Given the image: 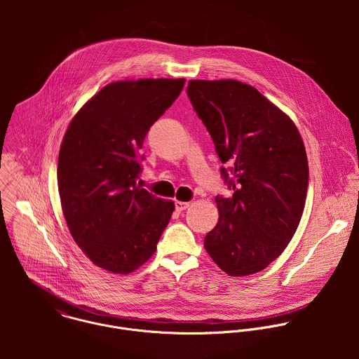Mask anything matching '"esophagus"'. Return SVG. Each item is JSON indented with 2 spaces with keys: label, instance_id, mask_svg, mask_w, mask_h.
<instances>
[{
  "label": "esophagus",
  "instance_id": "1",
  "mask_svg": "<svg viewBox=\"0 0 359 359\" xmlns=\"http://www.w3.org/2000/svg\"><path fill=\"white\" fill-rule=\"evenodd\" d=\"M188 207H189L188 202H180V201L175 202V210H177V211H184V210L188 208Z\"/></svg>",
  "mask_w": 359,
  "mask_h": 359
}]
</instances>
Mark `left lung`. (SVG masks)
<instances>
[{"instance_id": "obj_1", "label": "left lung", "mask_w": 359, "mask_h": 359, "mask_svg": "<svg viewBox=\"0 0 359 359\" xmlns=\"http://www.w3.org/2000/svg\"><path fill=\"white\" fill-rule=\"evenodd\" d=\"M187 94L232 191L215 198L219 218L205 252L231 276L256 273L282 255L300 224L309 177L303 140L279 107L238 80H192Z\"/></svg>"}]
</instances>
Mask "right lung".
<instances>
[{"instance_id": "obj_1", "label": "right lung", "mask_w": 359, "mask_h": 359, "mask_svg": "<svg viewBox=\"0 0 359 359\" xmlns=\"http://www.w3.org/2000/svg\"><path fill=\"white\" fill-rule=\"evenodd\" d=\"M184 79L107 84L73 117L57 160L69 231L97 266L130 273L156 252L174 202L137 185L154 121L178 98Z\"/></svg>"}]
</instances>
